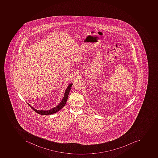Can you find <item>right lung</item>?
Returning a JSON list of instances; mask_svg holds the SVG:
<instances>
[{
  "instance_id": "right-lung-1",
  "label": "right lung",
  "mask_w": 158,
  "mask_h": 158,
  "mask_svg": "<svg viewBox=\"0 0 158 158\" xmlns=\"http://www.w3.org/2000/svg\"><path fill=\"white\" fill-rule=\"evenodd\" d=\"M72 84L70 83V85H69L67 88V89L66 90L65 94L64 95V97L63 98L62 100L61 101V102H60V104H59L57 106H56V107L52 109L49 110H48V111L37 110L35 109L33 107L31 106V105H29V104H27L29 105L30 107H31V108L33 110H34V111L36 112L37 113L39 114H41V115H48V114H53L55 113L56 112H57L58 111L60 110L64 106H65V104H66L68 98L69 94L70 93V90H71V87H72Z\"/></svg>"
}]
</instances>
